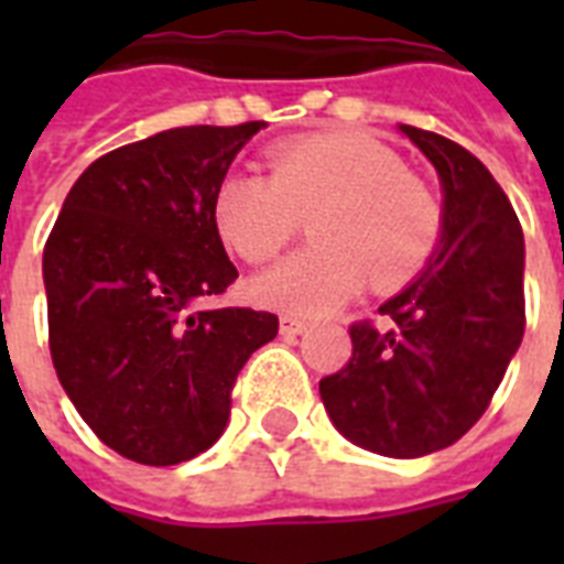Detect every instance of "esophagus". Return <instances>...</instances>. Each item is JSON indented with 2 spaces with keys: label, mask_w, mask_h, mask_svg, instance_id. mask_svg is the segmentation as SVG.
<instances>
[{
  "label": "esophagus",
  "mask_w": 564,
  "mask_h": 564,
  "mask_svg": "<svg viewBox=\"0 0 564 564\" xmlns=\"http://www.w3.org/2000/svg\"><path fill=\"white\" fill-rule=\"evenodd\" d=\"M310 327V322L292 316V313H283L281 316V336H301Z\"/></svg>",
  "instance_id": "1"
}]
</instances>
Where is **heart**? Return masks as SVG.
I'll return each mask as SVG.
<instances>
[{
  "mask_svg": "<svg viewBox=\"0 0 564 564\" xmlns=\"http://www.w3.org/2000/svg\"><path fill=\"white\" fill-rule=\"evenodd\" d=\"M272 175L228 172L213 195L225 246L248 263H269L313 216L316 242L260 274L257 301L292 313H327L366 283L394 290L424 269L442 237L433 189L401 158L351 131L281 143Z\"/></svg>",
  "mask_w": 564,
  "mask_h": 564,
  "instance_id": "b5f03b06",
  "label": "heart"
}]
</instances>
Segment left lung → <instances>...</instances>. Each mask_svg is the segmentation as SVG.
<instances>
[{
	"mask_svg": "<svg viewBox=\"0 0 564 564\" xmlns=\"http://www.w3.org/2000/svg\"><path fill=\"white\" fill-rule=\"evenodd\" d=\"M445 189L442 248L380 322H354L351 360L318 380L354 445L412 459L454 445L489 410L524 336V230L491 172L454 140L401 126Z\"/></svg>",
	"mask_w": 564,
	"mask_h": 564,
	"instance_id": "obj_1",
	"label": "left lung"
}]
</instances>
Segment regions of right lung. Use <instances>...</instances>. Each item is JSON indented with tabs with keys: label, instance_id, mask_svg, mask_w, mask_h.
Returning a JSON list of instances; mask_svg holds the SVG:
<instances>
[{
	"label": "right lung",
	"instance_id": "right-lung-1",
	"mask_svg": "<svg viewBox=\"0 0 564 564\" xmlns=\"http://www.w3.org/2000/svg\"><path fill=\"white\" fill-rule=\"evenodd\" d=\"M265 122L170 128L75 181L43 248L48 351L96 436L140 465L216 442L248 357L278 336L251 307L198 310L237 281L213 195Z\"/></svg>",
	"mask_w": 564,
	"mask_h": 564
}]
</instances>
